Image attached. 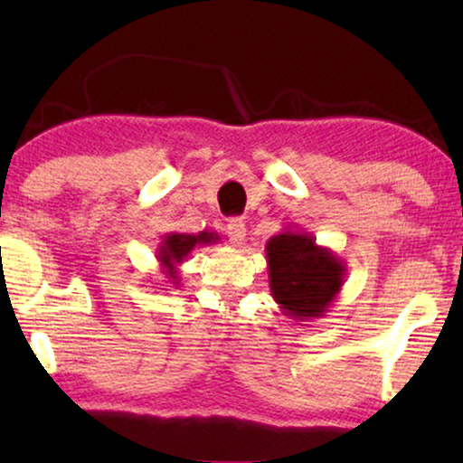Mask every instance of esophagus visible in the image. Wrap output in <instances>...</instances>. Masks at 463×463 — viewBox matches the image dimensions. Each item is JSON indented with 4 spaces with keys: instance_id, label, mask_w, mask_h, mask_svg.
<instances>
[{
    "instance_id": "esophagus-1",
    "label": "esophagus",
    "mask_w": 463,
    "mask_h": 463,
    "mask_svg": "<svg viewBox=\"0 0 463 463\" xmlns=\"http://www.w3.org/2000/svg\"><path fill=\"white\" fill-rule=\"evenodd\" d=\"M227 236L233 244H242L246 240V223L242 219H230L227 221Z\"/></svg>"
}]
</instances>
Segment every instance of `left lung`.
Returning a JSON list of instances; mask_svg holds the SVG:
<instances>
[{"label":"left lung","instance_id":"1","mask_svg":"<svg viewBox=\"0 0 463 463\" xmlns=\"http://www.w3.org/2000/svg\"><path fill=\"white\" fill-rule=\"evenodd\" d=\"M269 290L284 316L297 322L322 318L345 282L344 259L316 244L312 233L284 230L265 244Z\"/></svg>","mask_w":463,"mask_h":463}]
</instances>
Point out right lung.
Returning <instances> with one entry per match:
<instances>
[{
  "mask_svg": "<svg viewBox=\"0 0 463 463\" xmlns=\"http://www.w3.org/2000/svg\"><path fill=\"white\" fill-rule=\"evenodd\" d=\"M219 242V233L200 232V233H176L170 232L162 238L156 250V259L160 261L162 274L168 278L170 284H179V265L185 261L195 246H208Z\"/></svg>",
  "mask_w": 463,
  "mask_h": 463,
  "instance_id": "right-lung-1",
  "label": "right lung"
}]
</instances>
